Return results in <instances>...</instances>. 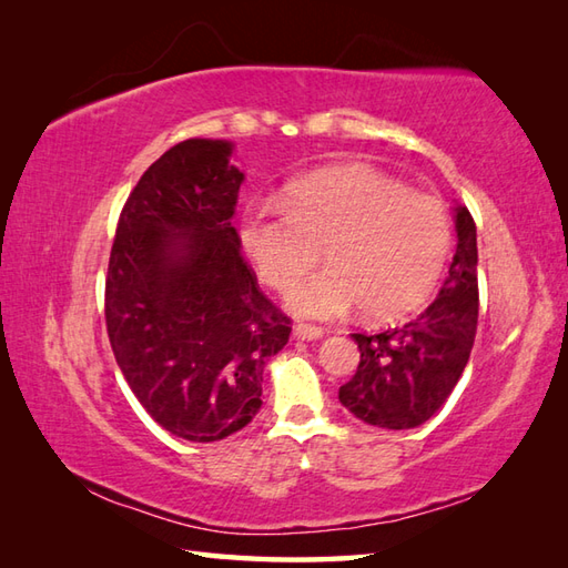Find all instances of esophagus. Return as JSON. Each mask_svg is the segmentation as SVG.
I'll return each mask as SVG.
<instances>
[{
	"label": "esophagus",
	"instance_id": "34e87169",
	"mask_svg": "<svg viewBox=\"0 0 568 568\" xmlns=\"http://www.w3.org/2000/svg\"><path fill=\"white\" fill-rule=\"evenodd\" d=\"M295 336H297V339H305V342H315V339H322L324 329L312 327V324H295Z\"/></svg>",
	"mask_w": 568,
	"mask_h": 568
}]
</instances>
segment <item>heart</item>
<instances>
[{
    "mask_svg": "<svg viewBox=\"0 0 568 568\" xmlns=\"http://www.w3.org/2000/svg\"><path fill=\"white\" fill-rule=\"evenodd\" d=\"M281 207L246 210L239 239L277 293H291L322 251L327 268L287 297L297 317L334 320L356 305L368 320L403 317L429 297L452 251L444 202L371 168H329L297 180Z\"/></svg>",
    "mask_w": 568,
    "mask_h": 568,
    "instance_id": "1",
    "label": "heart"
}]
</instances>
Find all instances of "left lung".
Segmentation results:
<instances>
[{
  "label": "left lung",
  "instance_id": "1",
  "mask_svg": "<svg viewBox=\"0 0 568 568\" xmlns=\"http://www.w3.org/2000/svg\"><path fill=\"white\" fill-rule=\"evenodd\" d=\"M456 253L437 300L403 327L352 334L361 361L339 403L366 425L413 429L437 413L468 364L478 324V246L474 216L454 207Z\"/></svg>",
  "mask_w": 568,
  "mask_h": 568
}]
</instances>
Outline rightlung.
I'll list each match as a JSON object with an SVG mask.
<instances>
[{
	"mask_svg": "<svg viewBox=\"0 0 568 568\" xmlns=\"http://www.w3.org/2000/svg\"><path fill=\"white\" fill-rule=\"evenodd\" d=\"M232 141L187 139L131 192L104 287L106 334L131 393L187 442H216L261 409L265 361L291 320L258 291L232 226L244 173Z\"/></svg>",
	"mask_w": 568,
	"mask_h": 568,
	"instance_id": "add662e5",
	"label": "right lung"
}]
</instances>
